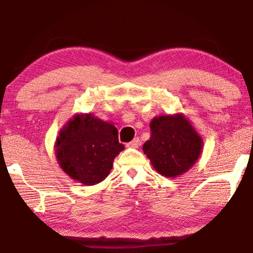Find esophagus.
I'll return each instance as SVG.
<instances>
[{
	"label": "esophagus",
	"instance_id": "esophagus-1",
	"mask_svg": "<svg viewBox=\"0 0 253 253\" xmlns=\"http://www.w3.org/2000/svg\"><path fill=\"white\" fill-rule=\"evenodd\" d=\"M141 144V142H140V140H138V137H135L133 141H130L129 143H127V147L128 148H138V145Z\"/></svg>",
	"mask_w": 253,
	"mask_h": 253
}]
</instances>
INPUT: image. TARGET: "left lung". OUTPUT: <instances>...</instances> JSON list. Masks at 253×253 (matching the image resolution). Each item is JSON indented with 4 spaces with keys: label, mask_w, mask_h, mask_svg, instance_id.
Listing matches in <instances>:
<instances>
[{
    "label": "left lung",
    "mask_w": 253,
    "mask_h": 253,
    "mask_svg": "<svg viewBox=\"0 0 253 253\" xmlns=\"http://www.w3.org/2000/svg\"><path fill=\"white\" fill-rule=\"evenodd\" d=\"M151 137L143 151L159 174L182 175L202 154L203 140L183 115L155 117L150 123Z\"/></svg>",
    "instance_id": "1"
}]
</instances>
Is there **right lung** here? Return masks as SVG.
Segmentation results:
<instances>
[{
    "label": "right lung",
    "mask_w": 253,
    "mask_h": 253,
    "mask_svg": "<svg viewBox=\"0 0 253 253\" xmlns=\"http://www.w3.org/2000/svg\"><path fill=\"white\" fill-rule=\"evenodd\" d=\"M55 148L64 172L86 186L104 180L125 149L118 141V129L90 113L73 116L60 129Z\"/></svg>",
    "instance_id": "1"
}]
</instances>
